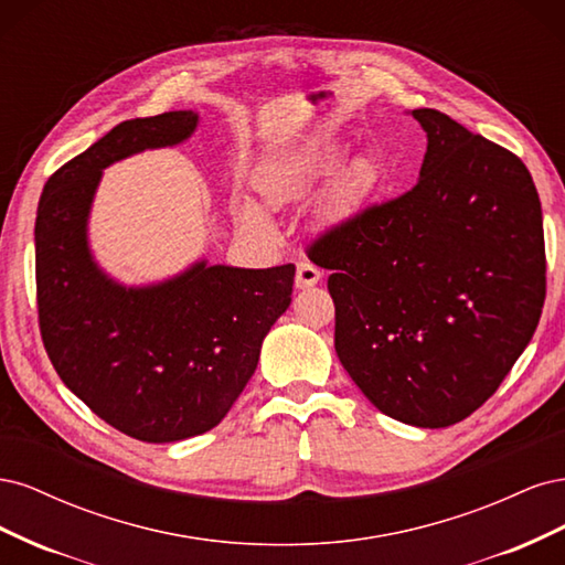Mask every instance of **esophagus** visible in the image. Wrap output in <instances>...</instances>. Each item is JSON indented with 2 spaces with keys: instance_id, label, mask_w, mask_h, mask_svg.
Instances as JSON below:
<instances>
[{
  "instance_id": "34e87169",
  "label": "esophagus",
  "mask_w": 565,
  "mask_h": 565,
  "mask_svg": "<svg viewBox=\"0 0 565 565\" xmlns=\"http://www.w3.org/2000/svg\"><path fill=\"white\" fill-rule=\"evenodd\" d=\"M322 278V273L311 264V262H299L297 264V287L306 289V287H313L318 285Z\"/></svg>"
}]
</instances>
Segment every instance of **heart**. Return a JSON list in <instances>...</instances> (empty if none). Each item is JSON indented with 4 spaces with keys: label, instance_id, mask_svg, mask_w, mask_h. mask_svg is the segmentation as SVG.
<instances>
[{
    "label": "heart",
    "instance_id": "1",
    "mask_svg": "<svg viewBox=\"0 0 565 565\" xmlns=\"http://www.w3.org/2000/svg\"><path fill=\"white\" fill-rule=\"evenodd\" d=\"M341 158H344V150L337 143H324L313 152H306V156H297L278 164L262 181L264 198L268 200L270 207H280L285 202L301 200L322 179L334 174V169L341 164ZM377 185L380 172L374 162L367 158H355L351 164L341 169L339 177L330 185V191L324 193L318 210L320 221H324V224H337V221L349 218L372 198ZM241 216L254 233L264 237L276 235L268 214L254 200H241Z\"/></svg>",
    "mask_w": 565,
    "mask_h": 565
}]
</instances>
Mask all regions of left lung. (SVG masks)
<instances>
[{"mask_svg": "<svg viewBox=\"0 0 565 565\" xmlns=\"http://www.w3.org/2000/svg\"><path fill=\"white\" fill-rule=\"evenodd\" d=\"M419 181L332 228L309 259L332 270L334 349L380 413L422 429L467 419L530 344L544 306L542 207L525 164L446 113Z\"/></svg>", "mask_w": 565, "mask_h": 565, "instance_id": "obj_1", "label": "left lung"}]
</instances>
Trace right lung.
<instances>
[{"label":"right lung","mask_w":565,"mask_h":565,"mask_svg":"<svg viewBox=\"0 0 565 565\" xmlns=\"http://www.w3.org/2000/svg\"><path fill=\"white\" fill-rule=\"evenodd\" d=\"M200 115L127 119L44 185L35 224L38 309L58 377L100 419L143 443L193 438L228 415L264 337L292 301L295 266L195 262L152 285H122L89 247L104 169L191 139Z\"/></svg>","instance_id":"right-lung-1"}]
</instances>
